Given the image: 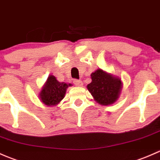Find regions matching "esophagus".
<instances>
[{
  "mask_svg": "<svg viewBox=\"0 0 160 160\" xmlns=\"http://www.w3.org/2000/svg\"><path fill=\"white\" fill-rule=\"evenodd\" d=\"M73 82L75 85H77V86H82V82L81 80L75 79L73 81Z\"/></svg>",
  "mask_w": 160,
  "mask_h": 160,
  "instance_id": "34e87169",
  "label": "esophagus"
}]
</instances>
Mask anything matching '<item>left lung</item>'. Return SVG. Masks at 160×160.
I'll use <instances>...</instances> for the list:
<instances>
[{
	"label": "left lung",
	"mask_w": 160,
	"mask_h": 160,
	"mask_svg": "<svg viewBox=\"0 0 160 160\" xmlns=\"http://www.w3.org/2000/svg\"><path fill=\"white\" fill-rule=\"evenodd\" d=\"M92 82L87 88L94 97V99L101 105L112 104L119 96L122 83L120 78L98 69L91 75Z\"/></svg>",
	"instance_id": "1"
}]
</instances>
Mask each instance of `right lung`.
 Wrapping results in <instances>:
<instances>
[{
    "instance_id": "obj_1",
    "label": "right lung",
    "mask_w": 160,
    "mask_h": 160,
    "mask_svg": "<svg viewBox=\"0 0 160 160\" xmlns=\"http://www.w3.org/2000/svg\"><path fill=\"white\" fill-rule=\"evenodd\" d=\"M71 84L59 82L54 76L50 75L39 94L41 101L47 106L57 105L64 97L66 89Z\"/></svg>"
}]
</instances>
